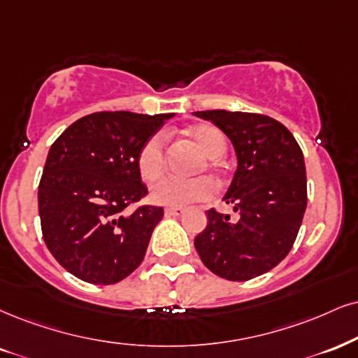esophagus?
<instances>
[{
  "label": "esophagus",
  "instance_id": "1",
  "mask_svg": "<svg viewBox=\"0 0 358 358\" xmlns=\"http://www.w3.org/2000/svg\"><path fill=\"white\" fill-rule=\"evenodd\" d=\"M164 213L166 215H180L184 214V207H167Z\"/></svg>",
  "mask_w": 358,
  "mask_h": 358
}]
</instances>
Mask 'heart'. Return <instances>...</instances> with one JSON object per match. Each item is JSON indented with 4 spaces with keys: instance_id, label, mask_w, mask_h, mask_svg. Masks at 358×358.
<instances>
[{
    "instance_id": "1",
    "label": "heart",
    "mask_w": 358,
    "mask_h": 358,
    "mask_svg": "<svg viewBox=\"0 0 358 358\" xmlns=\"http://www.w3.org/2000/svg\"><path fill=\"white\" fill-rule=\"evenodd\" d=\"M189 138L199 145V149L206 154L204 161L199 162L197 171L204 167L210 171L219 169V159L226 152L227 143L226 136L220 129L213 124H199L194 126L187 131ZM138 167L141 176L145 180H154L162 174L166 167V151H164V138L162 134H154L149 138L141 148L138 154ZM214 194L213 180L206 176H197L191 179H178V178H162L151 187L152 202L161 206L171 207H184L209 199Z\"/></svg>"
}]
</instances>
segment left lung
Segmentation results:
<instances>
[{
	"mask_svg": "<svg viewBox=\"0 0 358 358\" xmlns=\"http://www.w3.org/2000/svg\"><path fill=\"white\" fill-rule=\"evenodd\" d=\"M231 139L237 169L222 199L239 219L207 210L194 239L204 266L227 280H249L277 266L292 249L307 207L306 162L292 132L264 114L197 111Z\"/></svg>",
	"mask_w": 358,
	"mask_h": 358,
	"instance_id": "obj_1",
	"label": "left lung"
}]
</instances>
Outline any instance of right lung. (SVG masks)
I'll return each mask as SVG.
<instances>
[{"label": "right lung", "instance_id": "right-lung-1", "mask_svg": "<svg viewBox=\"0 0 358 358\" xmlns=\"http://www.w3.org/2000/svg\"><path fill=\"white\" fill-rule=\"evenodd\" d=\"M174 114L94 113L52 143L38 189L43 239L66 271L90 284L126 279L143 262L162 207L143 206L138 154Z\"/></svg>", "mask_w": 358, "mask_h": 358}]
</instances>
